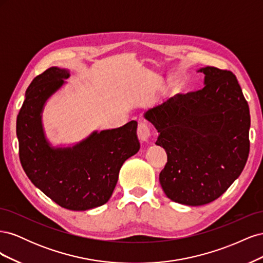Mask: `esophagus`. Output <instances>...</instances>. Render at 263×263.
<instances>
[{
	"instance_id": "1",
	"label": "esophagus",
	"mask_w": 263,
	"mask_h": 263,
	"mask_svg": "<svg viewBox=\"0 0 263 263\" xmlns=\"http://www.w3.org/2000/svg\"><path fill=\"white\" fill-rule=\"evenodd\" d=\"M137 135L138 138L141 141H147L150 137V127L146 123H139L137 128Z\"/></svg>"
}]
</instances>
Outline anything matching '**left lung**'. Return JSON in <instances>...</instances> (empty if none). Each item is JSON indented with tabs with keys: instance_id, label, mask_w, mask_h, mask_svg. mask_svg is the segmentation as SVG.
Masks as SVG:
<instances>
[{
	"instance_id": "8db88e82",
	"label": "left lung",
	"mask_w": 263,
	"mask_h": 263,
	"mask_svg": "<svg viewBox=\"0 0 263 263\" xmlns=\"http://www.w3.org/2000/svg\"><path fill=\"white\" fill-rule=\"evenodd\" d=\"M202 90L177 94L145 113L168 162L159 181L171 201L190 206L218 198L240 176L249 156L250 113L232 71L215 67Z\"/></svg>"
}]
</instances>
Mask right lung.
<instances>
[{
  "instance_id": "obj_1",
  "label": "right lung",
  "mask_w": 263,
  "mask_h": 263,
  "mask_svg": "<svg viewBox=\"0 0 263 263\" xmlns=\"http://www.w3.org/2000/svg\"><path fill=\"white\" fill-rule=\"evenodd\" d=\"M68 78V70L51 67L27 87L16 121L20 160L33 184L54 203L71 211H86L109 200L123 163L138 153L140 144L137 122L132 121L119 128L93 132L73 147H50L42 112Z\"/></svg>"
}]
</instances>
